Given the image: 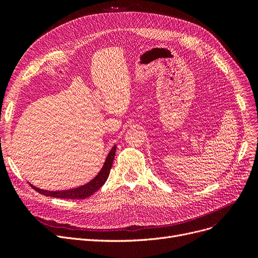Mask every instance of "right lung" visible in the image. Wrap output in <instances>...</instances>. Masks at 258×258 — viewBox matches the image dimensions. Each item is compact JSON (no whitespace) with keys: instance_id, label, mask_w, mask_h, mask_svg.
I'll return each instance as SVG.
<instances>
[{"instance_id":"right-lung-1","label":"right lung","mask_w":258,"mask_h":258,"mask_svg":"<svg viewBox=\"0 0 258 258\" xmlns=\"http://www.w3.org/2000/svg\"><path fill=\"white\" fill-rule=\"evenodd\" d=\"M115 153H116V145L113 146L110 154L107 155L106 160L104 162L101 170L99 171V173L91 182H89L86 185H83V186L77 187V188H73V189H69V190H61V191L43 190V189H39L31 184L30 185L38 194L47 196V197H53V198H58V199H71V200H81V199L89 198L93 194L96 192L107 180L108 174H110V171H111V168L113 165Z\"/></svg>"}]
</instances>
